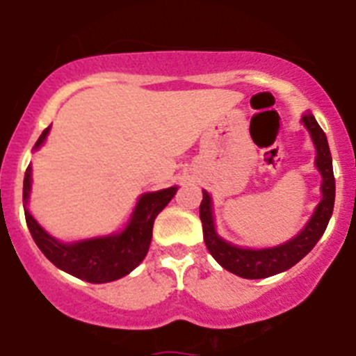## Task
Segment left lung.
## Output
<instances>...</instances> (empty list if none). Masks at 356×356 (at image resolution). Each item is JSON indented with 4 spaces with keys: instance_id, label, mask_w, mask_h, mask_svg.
<instances>
[{
    "instance_id": "left-lung-1",
    "label": "left lung",
    "mask_w": 356,
    "mask_h": 356,
    "mask_svg": "<svg viewBox=\"0 0 356 356\" xmlns=\"http://www.w3.org/2000/svg\"><path fill=\"white\" fill-rule=\"evenodd\" d=\"M301 124L310 134L314 149H316L314 165L321 175V201L314 209V213L310 216L307 225L292 238L269 248H244L226 241L216 228L212 196L203 188L200 217L203 222V238H205L207 248L219 266L241 278H267V276L280 275V273L291 269L312 251L330 222V217L333 213V203H335V178H333L332 153H330L328 140H326L325 131L317 124L312 112H305L301 115Z\"/></svg>"
}]
</instances>
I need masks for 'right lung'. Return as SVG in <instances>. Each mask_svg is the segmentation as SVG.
<instances>
[{
    "mask_svg": "<svg viewBox=\"0 0 356 356\" xmlns=\"http://www.w3.org/2000/svg\"><path fill=\"white\" fill-rule=\"evenodd\" d=\"M48 127L42 131L33 151L39 149L48 139ZM178 185L160 188L155 193L140 194L127 225L118 232L97 237L64 242L48 234L28 210L31 194V165L24 172L23 207L31 237L44 257L67 275L85 280L89 284H108L130 275L144 260L153 237V222L156 216L175 197Z\"/></svg>",
    "mask_w": 356,
    "mask_h": 356,
    "instance_id": "add662e5",
    "label": "right lung"
}]
</instances>
